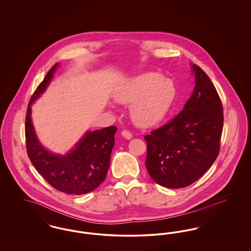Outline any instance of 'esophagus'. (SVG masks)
<instances>
[{"label": "esophagus", "mask_w": 251, "mask_h": 251, "mask_svg": "<svg viewBox=\"0 0 251 251\" xmlns=\"http://www.w3.org/2000/svg\"><path fill=\"white\" fill-rule=\"evenodd\" d=\"M121 135H122L124 138H126V139H131V137H132L131 132L129 131H127V130H123V131H121Z\"/></svg>", "instance_id": "34e87169"}]
</instances>
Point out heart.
Wrapping results in <instances>:
<instances>
[{
  "instance_id": "heart-1",
  "label": "heart",
  "mask_w": 251,
  "mask_h": 251,
  "mask_svg": "<svg viewBox=\"0 0 251 251\" xmlns=\"http://www.w3.org/2000/svg\"><path fill=\"white\" fill-rule=\"evenodd\" d=\"M177 97L175 83L159 72L139 74L116 91L115 100L131 104L132 121L140 127H152L166 119Z\"/></svg>"
}]
</instances>
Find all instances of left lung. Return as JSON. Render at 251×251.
Returning a JSON list of instances; mask_svg holds the SVG:
<instances>
[{
	"mask_svg": "<svg viewBox=\"0 0 251 251\" xmlns=\"http://www.w3.org/2000/svg\"><path fill=\"white\" fill-rule=\"evenodd\" d=\"M196 85L183 109L166 125L145 136L146 167L152 179L167 188H182L212 167L220 149L223 108L215 85L192 65Z\"/></svg>",
	"mask_w": 251,
	"mask_h": 251,
	"instance_id": "1",
	"label": "left lung"
}]
</instances>
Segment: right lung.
Returning <instances> with one entry per match:
<instances>
[{"label":"right lung","instance_id":"1","mask_svg":"<svg viewBox=\"0 0 251 251\" xmlns=\"http://www.w3.org/2000/svg\"><path fill=\"white\" fill-rule=\"evenodd\" d=\"M58 66L57 63L49 71L30 100L25 119L27 153L37 172L53 188L66 194L82 195L95 190L105 179L117 127L85 131L64 155L50 151L40 143L32 122L31 106L45 92Z\"/></svg>","mask_w":251,"mask_h":251}]
</instances>
